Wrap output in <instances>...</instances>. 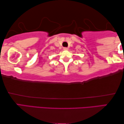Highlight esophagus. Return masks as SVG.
<instances>
[{"instance_id":"obj_1","label":"esophagus","mask_w":124,"mask_h":124,"mask_svg":"<svg viewBox=\"0 0 124 124\" xmlns=\"http://www.w3.org/2000/svg\"><path fill=\"white\" fill-rule=\"evenodd\" d=\"M63 49L64 50H68L69 49V48H67V47H64V48H63Z\"/></svg>"}]
</instances>
